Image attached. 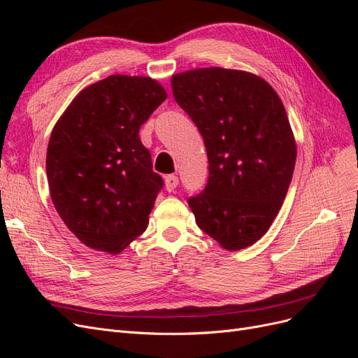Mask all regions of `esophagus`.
Segmentation results:
<instances>
[{
    "instance_id": "1",
    "label": "esophagus",
    "mask_w": 358,
    "mask_h": 358,
    "mask_svg": "<svg viewBox=\"0 0 358 358\" xmlns=\"http://www.w3.org/2000/svg\"><path fill=\"white\" fill-rule=\"evenodd\" d=\"M164 183H166V189H167L169 192H171V191H175V188L178 187L179 179H178V176H175V175H169V176L164 178Z\"/></svg>"
}]
</instances>
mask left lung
Returning a JSON list of instances; mask_svg holds the SVG:
<instances>
[{
    "label": "left lung",
    "mask_w": 358,
    "mask_h": 358,
    "mask_svg": "<svg viewBox=\"0 0 358 358\" xmlns=\"http://www.w3.org/2000/svg\"><path fill=\"white\" fill-rule=\"evenodd\" d=\"M171 90L209 159L208 185L188 200L197 225L229 251L254 245L276 218L296 166L282 101L259 76L221 67L173 74Z\"/></svg>",
    "instance_id": "8db88e82"
}]
</instances>
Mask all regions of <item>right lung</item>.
<instances>
[{
  "label": "right lung",
  "mask_w": 358,
  "mask_h": 358,
  "mask_svg": "<svg viewBox=\"0 0 358 358\" xmlns=\"http://www.w3.org/2000/svg\"><path fill=\"white\" fill-rule=\"evenodd\" d=\"M166 99L154 79L113 74L76 95L52 129L46 173L53 206L95 251L122 252L146 230L162 179L138 129Z\"/></svg>",
  "instance_id": "add662e5"
}]
</instances>
